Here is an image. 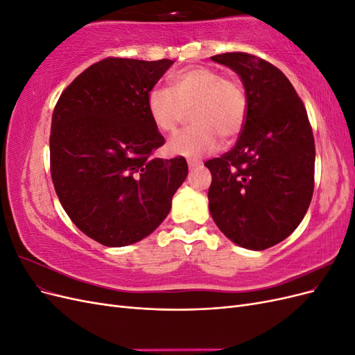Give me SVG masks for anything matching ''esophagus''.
<instances>
[{"instance_id":"1","label":"esophagus","mask_w":355,"mask_h":355,"mask_svg":"<svg viewBox=\"0 0 355 355\" xmlns=\"http://www.w3.org/2000/svg\"><path fill=\"white\" fill-rule=\"evenodd\" d=\"M188 167H189V170H194V168H197V167H201V163H198V161H188Z\"/></svg>"}]
</instances>
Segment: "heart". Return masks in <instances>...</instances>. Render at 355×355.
Here are the masks:
<instances>
[{"instance_id": "1", "label": "heart", "mask_w": 355, "mask_h": 355, "mask_svg": "<svg viewBox=\"0 0 355 355\" xmlns=\"http://www.w3.org/2000/svg\"><path fill=\"white\" fill-rule=\"evenodd\" d=\"M170 89L153 87L146 108L154 125L171 133L191 111L194 123L167 144L168 153L200 157L237 136L247 116V96L241 83L210 67H188L170 75Z\"/></svg>"}]
</instances>
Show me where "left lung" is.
<instances>
[{
  "label": "left lung",
  "instance_id": "obj_1",
  "mask_svg": "<svg viewBox=\"0 0 355 355\" xmlns=\"http://www.w3.org/2000/svg\"><path fill=\"white\" fill-rule=\"evenodd\" d=\"M213 62L240 75L247 116L231 151L204 163L218 228L244 249L265 250L302 222L314 192L315 145L304 102L272 63L249 53Z\"/></svg>",
  "mask_w": 355,
  "mask_h": 355
}]
</instances>
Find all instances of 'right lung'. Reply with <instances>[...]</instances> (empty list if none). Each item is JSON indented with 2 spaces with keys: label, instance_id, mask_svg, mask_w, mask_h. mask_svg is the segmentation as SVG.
Returning <instances> with one entry per match:
<instances>
[{
  "label": "right lung",
  "instance_id": "right-lung-1",
  "mask_svg": "<svg viewBox=\"0 0 355 355\" xmlns=\"http://www.w3.org/2000/svg\"><path fill=\"white\" fill-rule=\"evenodd\" d=\"M171 65L106 58L81 72L53 111V185L75 227L103 245L148 237L187 179L184 157H153L164 137L148 114L146 94Z\"/></svg>",
  "mask_w": 355,
  "mask_h": 355
}]
</instances>
